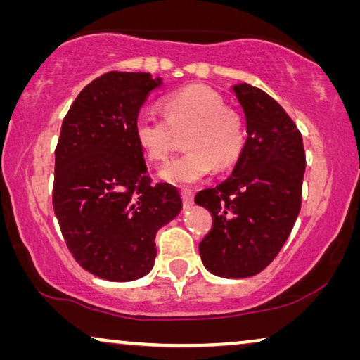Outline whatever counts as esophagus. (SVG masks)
I'll return each instance as SVG.
<instances>
[{"mask_svg": "<svg viewBox=\"0 0 360 360\" xmlns=\"http://www.w3.org/2000/svg\"><path fill=\"white\" fill-rule=\"evenodd\" d=\"M181 200H184V206L185 208H190L191 205H193V191L190 190H181Z\"/></svg>", "mask_w": 360, "mask_h": 360, "instance_id": "1", "label": "esophagus"}]
</instances>
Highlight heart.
<instances>
[{
  "mask_svg": "<svg viewBox=\"0 0 360 360\" xmlns=\"http://www.w3.org/2000/svg\"><path fill=\"white\" fill-rule=\"evenodd\" d=\"M165 117L144 112L134 122L137 146L150 162L162 164L185 136L188 149L164 167L160 176L170 184L191 185L210 170L228 169L238 162L245 146L243 116L224 106L223 96L201 85L172 93L162 103Z\"/></svg>",
  "mask_w": 360,
  "mask_h": 360,
  "instance_id": "1",
  "label": "heart"
}]
</instances>
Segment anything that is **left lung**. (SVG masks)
Instances as JSON below:
<instances>
[{
  "label": "left lung",
  "instance_id": "1",
  "mask_svg": "<svg viewBox=\"0 0 360 360\" xmlns=\"http://www.w3.org/2000/svg\"><path fill=\"white\" fill-rule=\"evenodd\" d=\"M248 122V139L233 174L196 193L213 216L198 249L211 274L245 278L277 257L302 208V132L282 106L249 83L234 88Z\"/></svg>",
  "mask_w": 360,
  "mask_h": 360
}]
</instances>
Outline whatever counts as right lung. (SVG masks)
Returning <instances> with one entry per match:
<instances>
[{
	"mask_svg": "<svg viewBox=\"0 0 360 360\" xmlns=\"http://www.w3.org/2000/svg\"><path fill=\"white\" fill-rule=\"evenodd\" d=\"M160 78L108 72L83 88L63 117L52 203L73 259L111 282L154 267L155 234L180 213L174 185L152 184L134 122Z\"/></svg>",
	"mask_w": 360,
	"mask_h": 360,
	"instance_id": "obj_1",
	"label": "right lung"
}]
</instances>
